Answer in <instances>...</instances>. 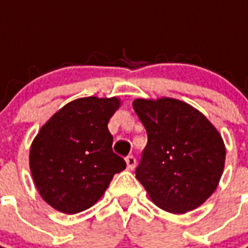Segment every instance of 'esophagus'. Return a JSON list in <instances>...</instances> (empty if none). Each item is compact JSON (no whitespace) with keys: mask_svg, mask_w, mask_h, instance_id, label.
Masks as SVG:
<instances>
[{"mask_svg":"<svg viewBox=\"0 0 248 248\" xmlns=\"http://www.w3.org/2000/svg\"><path fill=\"white\" fill-rule=\"evenodd\" d=\"M126 165H127V169L129 170H133L137 165V159H135V156L133 155H127L126 156Z\"/></svg>","mask_w":248,"mask_h":248,"instance_id":"esophagus-1","label":"esophagus"}]
</instances>
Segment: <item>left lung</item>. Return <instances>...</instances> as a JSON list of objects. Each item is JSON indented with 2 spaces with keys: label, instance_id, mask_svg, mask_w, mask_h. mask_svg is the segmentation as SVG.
I'll use <instances>...</instances> for the list:
<instances>
[{
  "label": "left lung",
  "instance_id": "left-lung-1",
  "mask_svg": "<svg viewBox=\"0 0 248 248\" xmlns=\"http://www.w3.org/2000/svg\"><path fill=\"white\" fill-rule=\"evenodd\" d=\"M147 133L135 175L167 213L199 207L218 186L226 159L223 140L201 111L174 98L135 99Z\"/></svg>",
  "mask_w": 248,
  "mask_h": 248
}]
</instances>
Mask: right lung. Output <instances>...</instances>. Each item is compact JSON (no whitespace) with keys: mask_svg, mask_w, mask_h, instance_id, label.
Here are the masks:
<instances>
[{"mask_svg":"<svg viewBox=\"0 0 248 248\" xmlns=\"http://www.w3.org/2000/svg\"><path fill=\"white\" fill-rule=\"evenodd\" d=\"M121 106L117 97L71 101L42 127L30 147V171L40 195L65 214L92 207L114 174L126 169L113 151L108 119Z\"/></svg>","mask_w":248,"mask_h":248,"instance_id":"1","label":"right lung"}]
</instances>
